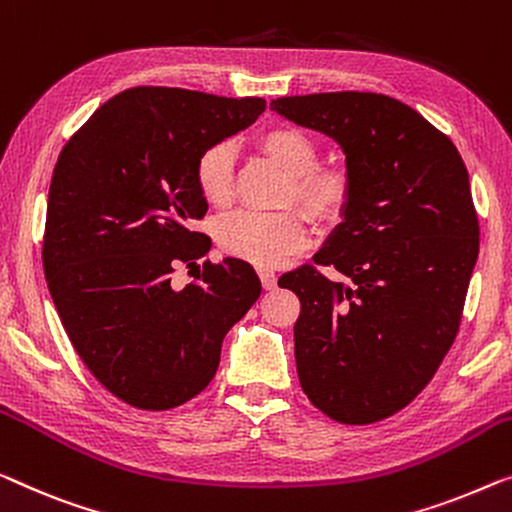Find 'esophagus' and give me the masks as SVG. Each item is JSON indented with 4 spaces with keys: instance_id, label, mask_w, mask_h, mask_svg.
Returning <instances> with one entry per match:
<instances>
[{
    "instance_id": "obj_1",
    "label": "esophagus",
    "mask_w": 512,
    "mask_h": 512,
    "mask_svg": "<svg viewBox=\"0 0 512 512\" xmlns=\"http://www.w3.org/2000/svg\"><path fill=\"white\" fill-rule=\"evenodd\" d=\"M259 280H262L264 289H276L278 287V276L273 271H259Z\"/></svg>"
}]
</instances>
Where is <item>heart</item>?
<instances>
[{
  "mask_svg": "<svg viewBox=\"0 0 512 512\" xmlns=\"http://www.w3.org/2000/svg\"><path fill=\"white\" fill-rule=\"evenodd\" d=\"M259 149L285 170L289 177L287 200L296 202L317 225H335L345 216L354 197V174L347 165H317L319 149L310 135L299 128L276 126L259 135ZM195 186L213 207H225L232 200V149L230 144H211L195 163ZM218 246L227 255L257 266L273 269L287 255L296 253L308 241L299 213H257L236 211L216 227Z\"/></svg>",
  "mask_w": 512,
  "mask_h": 512,
  "instance_id": "1",
  "label": "heart"
}]
</instances>
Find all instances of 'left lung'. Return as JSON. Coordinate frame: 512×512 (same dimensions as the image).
<instances>
[{"label": "left lung", "instance_id": "obj_1", "mask_svg": "<svg viewBox=\"0 0 512 512\" xmlns=\"http://www.w3.org/2000/svg\"><path fill=\"white\" fill-rule=\"evenodd\" d=\"M271 110L333 137L354 197L315 264L278 280L301 301L294 356L303 393L345 425L393 416L434 377L460 329L478 259L469 172L448 135L370 91L285 96Z\"/></svg>", "mask_w": 512, "mask_h": 512}]
</instances>
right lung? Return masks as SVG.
I'll return each instance as SVG.
<instances>
[{
	"mask_svg": "<svg viewBox=\"0 0 512 512\" xmlns=\"http://www.w3.org/2000/svg\"><path fill=\"white\" fill-rule=\"evenodd\" d=\"M264 98L133 87L101 105L57 158L43 271L61 324L91 375L137 409L165 411L209 386L227 331L259 294L253 266L225 257L172 287L211 243L193 232L209 204L195 163L243 131Z\"/></svg>",
	"mask_w": 512,
	"mask_h": 512,
	"instance_id": "1",
	"label": "right lung"
}]
</instances>
